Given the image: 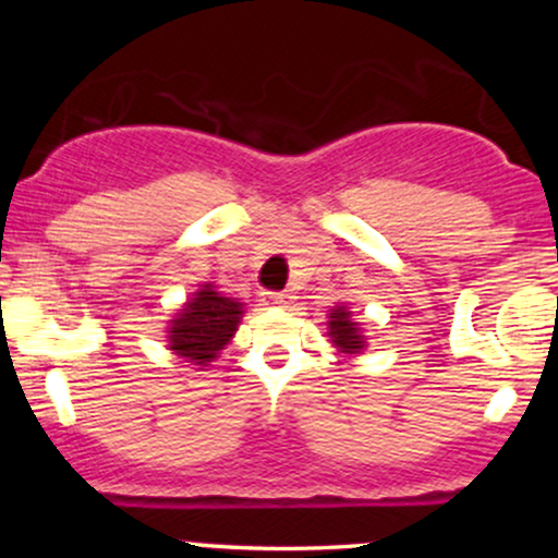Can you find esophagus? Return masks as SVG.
<instances>
[{"instance_id":"34e87169","label":"esophagus","mask_w":558,"mask_h":558,"mask_svg":"<svg viewBox=\"0 0 558 558\" xmlns=\"http://www.w3.org/2000/svg\"><path fill=\"white\" fill-rule=\"evenodd\" d=\"M270 301L272 304H278V306H283V304H288V301H291V296H288V293H270Z\"/></svg>"}]
</instances>
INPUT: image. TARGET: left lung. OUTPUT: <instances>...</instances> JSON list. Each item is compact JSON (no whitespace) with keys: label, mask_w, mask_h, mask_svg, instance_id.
I'll return each instance as SVG.
<instances>
[{"label":"left lung","mask_w":558,"mask_h":558,"mask_svg":"<svg viewBox=\"0 0 558 558\" xmlns=\"http://www.w3.org/2000/svg\"><path fill=\"white\" fill-rule=\"evenodd\" d=\"M328 336L330 343L336 345L341 354H362L364 345H367L362 325L354 323V315H351V310L345 304H338L330 310Z\"/></svg>","instance_id":"obj_1"}]
</instances>
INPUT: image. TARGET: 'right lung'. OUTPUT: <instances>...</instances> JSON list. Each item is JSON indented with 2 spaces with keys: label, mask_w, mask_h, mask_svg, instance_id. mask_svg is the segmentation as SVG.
Masks as SVG:
<instances>
[{
  "label": "right lung",
  "mask_w": 558,
  "mask_h": 558,
  "mask_svg": "<svg viewBox=\"0 0 558 558\" xmlns=\"http://www.w3.org/2000/svg\"><path fill=\"white\" fill-rule=\"evenodd\" d=\"M241 317L243 304L239 299L226 296L213 283H204L170 319V351L185 362L207 367L235 336Z\"/></svg>",
  "instance_id": "right-lung-1"
}]
</instances>
